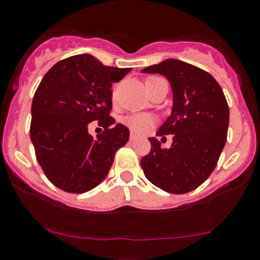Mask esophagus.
Here are the masks:
<instances>
[{
  "label": "esophagus",
  "instance_id": "esophagus-1",
  "mask_svg": "<svg viewBox=\"0 0 260 260\" xmlns=\"http://www.w3.org/2000/svg\"><path fill=\"white\" fill-rule=\"evenodd\" d=\"M137 138H138V137L135 135V133H131V136H129V140H131V141H136V140H137Z\"/></svg>",
  "mask_w": 260,
  "mask_h": 260
}]
</instances>
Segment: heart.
Here are the masks:
<instances>
[{"label": "heart", "mask_w": 260, "mask_h": 260, "mask_svg": "<svg viewBox=\"0 0 260 260\" xmlns=\"http://www.w3.org/2000/svg\"><path fill=\"white\" fill-rule=\"evenodd\" d=\"M150 79H152V77H150ZM124 123L133 132L145 133L153 124V118L147 114H135L125 118Z\"/></svg>", "instance_id": "1"}]
</instances>
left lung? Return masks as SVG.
Masks as SVG:
<instances>
[{
    "instance_id": "obj_1",
    "label": "left lung",
    "mask_w": 260,
    "mask_h": 260,
    "mask_svg": "<svg viewBox=\"0 0 260 260\" xmlns=\"http://www.w3.org/2000/svg\"><path fill=\"white\" fill-rule=\"evenodd\" d=\"M143 74H160L173 90L171 114L157 136L173 135L170 148L148 138L151 151L141 158L146 178L157 188L184 194L201 185L215 170L228 140L229 105L212 75L183 60H162Z\"/></svg>"
}]
</instances>
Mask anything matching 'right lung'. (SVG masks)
Masks as SVG:
<instances>
[{
    "label": "right lung",
    "mask_w": 260,
    "mask_h": 260,
    "mask_svg": "<svg viewBox=\"0 0 260 260\" xmlns=\"http://www.w3.org/2000/svg\"><path fill=\"white\" fill-rule=\"evenodd\" d=\"M128 72L79 54L57 62L42 79L32 98L30 138L57 188L85 193L107 178L115 152L129 138V129L109 115L110 87ZM95 120L105 131L92 138L88 127Z\"/></svg>",
    "instance_id": "1"
}]
</instances>
